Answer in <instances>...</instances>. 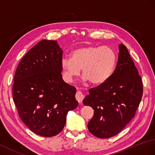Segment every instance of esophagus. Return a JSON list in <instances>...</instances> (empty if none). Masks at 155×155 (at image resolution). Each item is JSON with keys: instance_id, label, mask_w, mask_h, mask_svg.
Wrapping results in <instances>:
<instances>
[{"instance_id": "obj_1", "label": "esophagus", "mask_w": 155, "mask_h": 155, "mask_svg": "<svg viewBox=\"0 0 155 155\" xmlns=\"http://www.w3.org/2000/svg\"><path fill=\"white\" fill-rule=\"evenodd\" d=\"M83 98H84L83 93H82V92L81 91H77V94H76V99H77V101H78L79 103H81V102H82V99H83Z\"/></svg>"}]
</instances>
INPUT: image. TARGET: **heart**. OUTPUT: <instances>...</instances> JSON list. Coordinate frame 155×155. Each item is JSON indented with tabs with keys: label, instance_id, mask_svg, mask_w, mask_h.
<instances>
[{
	"label": "heart",
	"instance_id": "heart-1",
	"mask_svg": "<svg viewBox=\"0 0 155 155\" xmlns=\"http://www.w3.org/2000/svg\"><path fill=\"white\" fill-rule=\"evenodd\" d=\"M116 61V54L110 47L87 45L74 50L71 58L63 57L61 67L67 81L79 76L82 69L84 81L99 85L111 77Z\"/></svg>",
	"mask_w": 155,
	"mask_h": 155
}]
</instances>
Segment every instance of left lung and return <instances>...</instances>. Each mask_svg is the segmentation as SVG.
I'll use <instances>...</instances> for the list:
<instances>
[{
  "label": "left lung",
  "instance_id": "1",
  "mask_svg": "<svg viewBox=\"0 0 155 155\" xmlns=\"http://www.w3.org/2000/svg\"><path fill=\"white\" fill-rule=\"evenodd\" d=\"M119 49L114 73L104 83L90 89L83 101L94 112L88 130L101 139L116 135L126 126L135 116L143 96L141 78L127 49L120 44Z\"/></svg>",
  "mask_w": 155,
  "mask_h": 155
}]
</instances>
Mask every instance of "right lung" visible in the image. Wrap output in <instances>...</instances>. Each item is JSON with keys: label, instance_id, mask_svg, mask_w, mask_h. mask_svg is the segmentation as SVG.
Returning a JSON list of instances; mask_svg holds the SVG:
<instances>
[{"label": "right lung", "instance_id": "right-lung-1", "mask_svg": "<svg viewBox=\"0 0 155 155\" xmlns=\"http://www.w3.org/2000/svg\"><path fill=\"white\" fill-rule=\"evenodd\" d=\"M62 59L57 41L44 39L21 59L14 77L13 100L20 119L45 137L59 134L68 111L78 106L76 88L63 80Z\"/></svg>", "mask_w": 155, "mask_h": 155}]
</instances>
